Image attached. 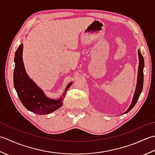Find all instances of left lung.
<instances>
[{
    "label": "left lung",
    "instance_id": "obj_1",
    "mask_svg": "<svg viewBox=\"0 0 155 155\" xmlns=\"http://www.w3.org/2000/svg\"><path fill=\"white\" fill-rule=\"evenodd\" d=\"M138 58H139V65H138V80H137V87H136L135 93L134 95L133 100H132V102L130 106L129 107V108L126 112H125L124 114L128 113L130 110H131L133 107L135 106L136 103L137 102V101L139 98V96L142 92V90H143V81H144V74H143V68L144 66V58L143 56L142 55L140 50L138 51Z\"/></svg>",
    "mask_w": 155,
    "mask_h": 155
}]
</instances>
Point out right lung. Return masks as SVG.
<instances>
[{
  "label": "right lung",
  "mask_w": 155,
  "mask_h": 155,
  "mask_svg": "<svg viewBox=\"0 0 155 155\" xmlns=\"http://www.w3.org/2000/svg\"><path fill=\"white\" fill-rule=\"evenodd\" d=\"M23 49V45L21 44L16 51L13 74L14 86L20 101L28 110L38 114H47L55 111L63 105L64 97L72 83H69L66 87L64 97L57 100L47 97L25 71L22 58Z\"/></svg>",
  "instance_id": "1"
}]
</instances>
